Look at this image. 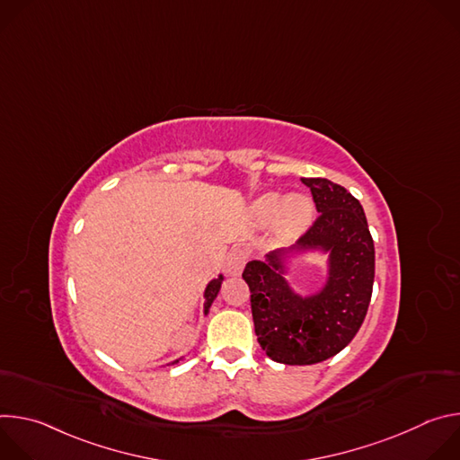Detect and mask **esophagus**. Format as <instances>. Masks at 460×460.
Wrapping results in <instances>:
<instances>
[{
  "mask_svg": "<svg viewBox=\"0 0 460 460\" xmlns=\"http://www.w3.org/2000/svg\"><path fill=\"white\" fill-rule=\"evenodd\" d=\"M247 258H249V254H247L245 249L234 247V249L227 254V258H226V270H227V273H229V275H240L242 270H243V266H245Z\"/></svg>",
  "mask_w": 460,
  "mask_h": 460,
  "instance_id": "esophagus-1",
  "label": "esophagus"
}]
</instances>
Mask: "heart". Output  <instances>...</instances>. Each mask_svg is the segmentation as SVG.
I'll list each match as a JSON object with an SVG mask.
<instances>
[{"label":"heart","mask_w":460,"mask_h":460,"mask_svg":"<svg viewBox=\"0 0 460 460\" xmlns=\"http://www.w3.org/2000/svg\"><path fill=\"white\" fill-rule=\"evenodd\" d=\"M314 206L307 194L295 192L284 196L280 192H266L251 204V217L258 226L275 222L277 233L286 238L300 236L313 222Z\"/></svg>","instance_id":"obj_1"}]
</instances>
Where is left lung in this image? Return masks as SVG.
<instances>
[{"mask_svg": "<svg viewBox=\"0 0 460 460\" xmlns=\"http://www.w3.org/2000/svg\"><path fill=\"white\" fill-rule=\"evenodd\" d=\"M320 213L289 249L251 260L242 273L251 291L254 333L266 355L280 364L307 366L341 353L366 318L375 279V245L355 196L325 178H302ZM328 254V275L316 293L302 297L287 282L291 257Z\"/></svg>", "mask_w": 460, "mask_h": 460, "instance_id": "8db88e82", "label": "left lung"}]
</instances>
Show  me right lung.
<instances>
[{
    "instance_id": "right-lung-1",
    "label": "right lung",
    "mask_w": 460,
    "mask_h": 460,
    "mask_svg": "<svg viewBox=\"0 0 460 460\" xmlns=\"http://www.w3.org/2000/svg\"><path fill=\"white\" fill-rule=\"evenodd\" d=\"M222 282H224V275H218V279H213V280L208 284V288H206V291H204V298H206L204 314L209 313V307H211V304L215 302V298H217V295H218V291H220V288H222ZM180 360H181V358H178V360H174V362H171V364H167V366H172V364H176V362H180Z\"/></svg>"
}]
</instances>
